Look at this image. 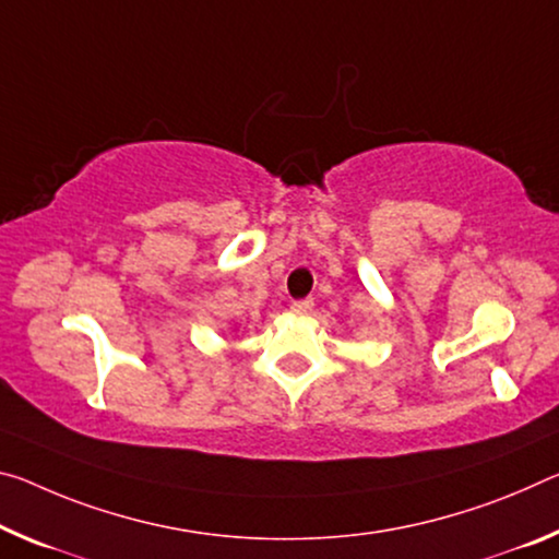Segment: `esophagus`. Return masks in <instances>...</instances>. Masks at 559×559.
I'll use <instances>...</instances> for the list:
<instances>
[{
    "mask_svg": "<svg viewBox=\"0 0 559 559\" xmlns=\"http://www.w3.org/2000/svg\"><path fill=\"white\" fill-rule=\"evenodd\" d=\"M290 311L298 313V316H306V313H311V311H313V300H311V298L294 300V304H290Z\"/></svg>",
    "mask_w": 559,
    "mask_h": 559,
    "instance_id": "obj_1",
    "label": "esophagus"
}]
</instances>
